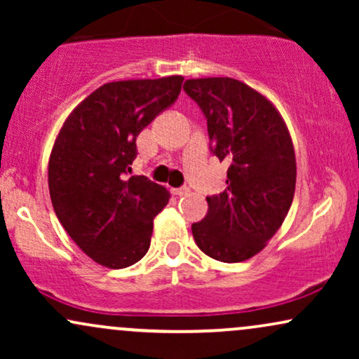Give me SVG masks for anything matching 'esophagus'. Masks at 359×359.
<instances>
[{
	"label": "esophagus",
	"mask_w": 359,
	"mask_h": 359,
	"mask_svg": "<svg viewBox=\"0 0 359 359\" xmlns=\"http://www.w3.org/2000/svg\"><path fill=\"white\" fill-rule=\"evenodd\" d=\"M172 192H174L175 196H185V194L189 192V187H187V185H182V187L172 189Z\"/></svg>",
	"instance_id": "1"
}]
</instances>
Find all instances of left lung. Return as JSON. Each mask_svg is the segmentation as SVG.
<instances>
[{
  "mask_svg": "<svg viewBox=\"0 0 359 359\" xmlns=\"http://www.w3.org/2000/svg\"><path fill=\"white\" fill-rule=\"evenodd\" d=\"M184 90L208 119L211 154L226 162L221 194L194 222V241L208 257L245 262L265 248L285 219L295 192V154L285 123L262 94L231 77L189 79Z\"/></svg>",
  "mask_w": 359,
  "mask_h": 359,
  "instance_id": "left-lung-1",
  "label": "left lung"
}]
</instances>
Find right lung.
<instances>
[{
  "mask_svg": "<svg viewBox=\"0 0 359 359\" xmlns=\"http://www.w3.org/2000/svg\"><path fill=\"white\" fill-rule=\"evenodd\" d=\"M182 76L101 86L72 111L48 162V189L60 224L88 257L126 269L150 248L154 217L168 192L131 174L137 137L177 101Z\"/></svg>",
  "mask_w": 359,
  "mask_h": 359,
  "instance_id": "add662e5",
  "label": "right lung"
}]
</instances>
